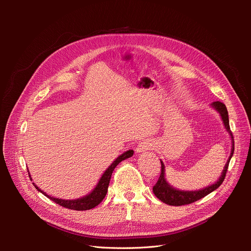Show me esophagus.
Masks as SVG:
<instances>
[{
    "label": "esophagus",
    "instance_id": "1",
    "mask_svg": "<svg viewBox=\"0 0 251 251\" xmlns=\"http://www.w3.org/2000/svg\"><path fill=\"white\" fill-rule=\"evenodd\" d=\"M153 147V143L151 142V141H143V142H140L137 148H136V152H142V151H149L151 150V148Z\"/></svg>",
    "mask_w": 251,
    "mask_h": 251
}]
</instances>
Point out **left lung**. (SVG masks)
<instances>
[{
  "label": "left lung",
  "mask_w": 251,
  "mask_h": 251,
  "mask_svg": "<svg viewBox=\"0 0 251 251\" xmlns=\"http://www.w3.org/2000/svg\"><path fill=\"white\" fill-rule=\"evenodd\" d=\"M212 105L221 114L224 125H225V128L227 129V131L230 133L231 138H232V151H231V154H230L229 160H228V162L225 166V169L223 170V173H222V176L220 177V179L215 184H213V185L205 187L204 189H201V190H199V191H180V190H177L173 187H171L169 184L166 182L165 173H164L165 166H164L163 162H161V164H162L161 174H160V177H159V179H157L156 183L154 184V186L152 187V191H153L154 195L157 197V199H159L161 201L169 204V205L180 206V205H185V204L192 203L196 201H200L201 199H202V197L206 196L210 192H213L214 190H216L223 183L224 179H225V177H226L229 163H230V160H231V157H232L233 152H234V137H233V134H232V131L230 130L229 116H228V111H227L226 105L221 101H215V102L212 103Z\"/></svg>",
  "instance_id": "8db88e82"
}]
</instances>
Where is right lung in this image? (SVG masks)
Here are the masks:
<instances>
[{"mask_svg": "<svg viewBox=\"0 0 251 251\" xmlns=\"http://www.w3.org/2000/svg\"><path fill=\"white\" fill-rule=\"evenodd\" d=\"M134 153V151L132 150L127 151L126 152L122 153L120 156H118L116 161H114V163L107 169V171L103 173V175L101 176L100 180L99 181L97 187L94 189L91 193H89L88 195L82 197V199H78L75 201H65V200H59V199H55V197H51L50 195H48L47 193H45L43 190L39 189L34 183H32L34 187L39 191L42 192L43 194H45L47 197L52 201H55L56 203H58L59 205L66 207V208H69V209H74V210H87V209H91L96 207L97 205H99L102 200L104 199L105 194L108 192V186H109V183L111 180V176L114 169L118 166L119 163H121L122 161L128 159V157L132 156ZM29 174V173H28ZM30 178V176H29ZM31 180V178H30Z\"/></svg>", "mask_w": 251, "mask_h": 251, "instance_id": "obj_1", "label": "right lung"}]
</instances>
